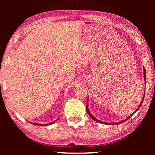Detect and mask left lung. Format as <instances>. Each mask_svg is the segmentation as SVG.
<instances>
[{"mask_svg":"<svg viewBox=\"0 0 155 155\" xmlns=\"http://www.w3.org/2000/svg\"><path fill=\"white\" fill-rule=\"evenodd\" d=\"M143 71H144V83H146V71H145V68H144V67H143ZM144 93H145V91H144ZM144 94L143 95V98H142V101H141V103H140V104H139V106L138 107V108H137V110H135V112H134V113H133V114H132L130 115V116H129L128 117H127V118H125V119H124V120H121V121H120V122H118V123H106V122H103V121H101V120H98V119H97V118H95L93 114H92L91 113H90V111H89V110H88V101H87V107H86V108H87V113L88 114V115H89V116L91 117V118L93 120H95L96 122H98V123H102V124H108V125H110V124H120V123H123V122H124V121H126L127 119H128V118H129L130 117H131V116H132L133 114H134V113H136V112L139 109V108L140 107V106H141V104H142V103H143V100H144Z\"/></svg>","mask_w":155,"mask_h":155,"instance_id":"8db88e82","label":"left lung"}]
</instances>
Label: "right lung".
Here are the masks:
<instances>
[{
  "label": "right lung",
  "instance_id": "obj_1",
  "mask_svg": "<svg viewBox=\"0 0 155 155\" xmlns=\"http://www.w3.org/2000/svg\"><path fill=\"white\" fill-rule=\"evenodd\" d=\"M60 118V117H58L57 120H54L53 122H51V123H48V124H38V123H32V122H29V123H32V124H36V125H39V126H46V125H51V124H54L56 121H57V120H58V118Z\"/></svg>",
  "mask_w": 155,
  "mask_h": 155
}]
</instances>
